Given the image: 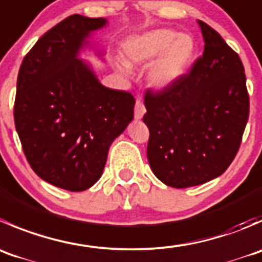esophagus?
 Instances as JSON below:
<instances>
[{
	"label": "esophagus",
	"instance_id": "34e87169",
	"mask_svg": "<svg viewBox=\"0 0 262 262\" xmlns=\"http://www.w3.org/2000/svg\"><path fill=\"white\" fill-rule=\"evenodd\" d=\"M144 113H146V107H144L143 102L141 100H137L136 107H134V118H136V120H141L143 118Z\"/></svg>",
	"mask_w": 262,
	"mask_h": 262
}]
</instances>
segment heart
Instances as JSON below:
<instances>
[{"mask_svg": "<svg viewBox=\"0 0 262 262\" xmlns=\"http://www.w3.org/2000/svg\"><path fill=\"white\" fill-rule=\"evenodd\" d=\"M126 61H114L120 73H129L130 65H147V80L152 87L165 90L179 82L192 65L197 53L194 38L169 28L148 30L126 39L123 45Z\"/></svg>", "mask_w": 262, "mask_h": 262, "instance_id": "heart-1", "label": "heart"}]
</instances>
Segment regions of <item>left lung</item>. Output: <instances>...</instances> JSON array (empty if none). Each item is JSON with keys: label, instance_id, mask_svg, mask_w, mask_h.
<instances>
[{"label": "left lung", "instance_id": "1", "mask_svg": "<svg viewBox=\"0 0 262 262\" xmlns=\"http://www.w3.org/2000/svg\"><path fill=\"white\" fill-rule=\"evenodd\" d=\"M204 55L165 90H147V157L164 184L188 188L215 179L234 160L250 113L245 68L222 35L199 20Z\"/></svg>", "mask_w": 262, "mask_h": 262}]
</instances>
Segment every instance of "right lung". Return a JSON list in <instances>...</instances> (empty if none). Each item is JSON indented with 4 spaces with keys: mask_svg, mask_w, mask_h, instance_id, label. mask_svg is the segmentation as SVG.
<instances>
[{
    "mask_svg": "<svg viewBox=\"0 0 262 262\" xmlns=\"http://www.w3.org/2000/svg\"><path fill=\"white\" fill-rule=\"evenodd\" d=\"M105 17L72 15L37 40L20 67L14 119L35 174L55 187L82 192L101 178L108 148L133 120V96L100 83L80 60Z\"/></svg>",
    "mask_w": 262,
    "mask_h": 262,
    "instance_id": "1",
    "label": "right lung"
}]
</instances>
